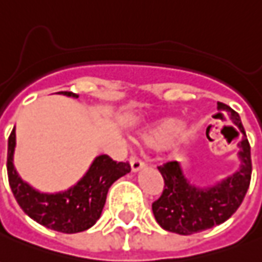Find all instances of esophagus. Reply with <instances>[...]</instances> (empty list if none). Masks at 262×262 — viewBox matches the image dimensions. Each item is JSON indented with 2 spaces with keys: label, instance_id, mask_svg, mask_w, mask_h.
<instances>
[{
  "label": "esophagus",
  "instance_id": "34e87169",
  "mask_svg": "<svg viewBox=\"0 0 262 262\" xmlns=\"http://www.w3.org/2000/svg\"><path fill=\"white\" fill-rule=\"evenodd\" d=\"M144 166H146V164H144V162H143V160H140L139 157H136V156L130 157L132 171H135V173H136V171H139L140 169H143Z\"/></svg>",
  "mask_w": 262,
  "mask_h": 262
}]
</instances>
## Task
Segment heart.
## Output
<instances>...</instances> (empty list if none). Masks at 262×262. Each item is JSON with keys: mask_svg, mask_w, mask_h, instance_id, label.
<instances>
[{"mask_svg": "<svg viewBox=\"0 0 262 262\" xmlns=\"http://www.w3.org/2000/svg\"><path fill=\"white\" fill-rule=\"evenodd\" d=\"M183 129L182 120L174 118L164 119L162 122H159L155 126H150L149 129L142 133V142L151 147H160L163 144H166L171 137L179 135Z\"/></svg>", "mask_w": 262, "mask_h": 262, "instance_id": "obj_1", "label": "heart"}]
</instances>
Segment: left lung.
<instances>
[{
	"label": "left lung",
	"mask_w": 262,
	"mask_h": 262,
	"mask_svg": "<svg viewBox=\"0 0 262 262\" xmlns=\"http://www.w3.org/2000/svg\"><path fill=\"white\" fill-rule=\"evenodd\" d=\"M217 109L226 112L243 133L238 142L239 169L211 187H197L186 179L180 163L167 162L159 166L164 190L151 204V210L159 226L170 233L190 235L224 223L241 206L250 187L251 147L239 115L221 102L217 103Z\"/></svg>",
	"instance_id": "8db88e82"
}]
</instances>
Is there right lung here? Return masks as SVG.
<instances>
[{
	"label": "right lung",
	"instance_id": "obj_1",
	"mask_svg": "<svg viewBox=\"0 0 262 262\" xmlns=\"http://www.w3.org/2000/svg\"><path fill=\"white\" fill-rule=\"evenodd\" d=\"M67 96L78 98L74 92H59ZM15 127L8 139L7 170L14 197L24 213L41 226L74 234L85 231L99 220L109 187L122 176L130 171V164L115 162L107 155L95 157L85 176L71 188L59 193H41L16 173L14 166L15 151Z\"/></svg>",
	"mask_w": 262,
	"mask_h": 262
}]
</instances>
